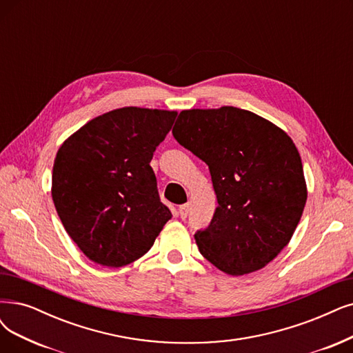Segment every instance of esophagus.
<instances>
[{"label": "esophagus", "mask_w": 353, "mask_h": 353, "mask_svg": "<svg viewBox=\"0 0 353 353\" xmlns=\"http://www.w3.org/2000/svg\"><path fill=\"white\" fill-rule=\"evenodd\" d=\"M178 211H179L181 219H187L188 211H190V204H182V205H179Z\"/></svg>", "instance_id": "1"}]
</instances>
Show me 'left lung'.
I'll return each mask as SVG.
<instances>
[{
	"instance_id": "8db88e82",
	"label": "left lung",
	"mask_w": 353,
	"mask_h": 353,
	"mask_svg": "<svg viewBox=\"0 0 353 353\" xmlns=\"http://www.w3.org/2000/svg\"><path fill=\"white\" fill-rule=\"evenodd\" d=\"M176 142L208 165L217 208L194 237L201 255L229 275L262 270L297 229L307 201L300 153L291 137L255 112L184 110Z\"/></svg>"
}]
</instances>
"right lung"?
Returning <instances> with one entry per match:
<instances>
[{"label":"right lung","mask_w":353,"mask_h":353,"mask_svg":"<svg viewBox=\"0 0 353 353\" xmlns=\"http://www.w3.org/2000/svg\"><path fill=\"white\" fill-rule=\"evenodd\" d=\"M178 112L123 107L88 121L56 153L52 199L66 233L92 262L142 258L172 217L149 165Z\"/></svg>","instance_id":"add662e5"}]
</instances>
